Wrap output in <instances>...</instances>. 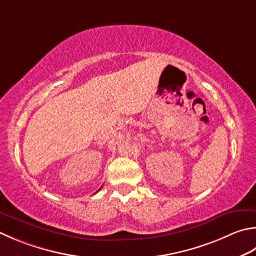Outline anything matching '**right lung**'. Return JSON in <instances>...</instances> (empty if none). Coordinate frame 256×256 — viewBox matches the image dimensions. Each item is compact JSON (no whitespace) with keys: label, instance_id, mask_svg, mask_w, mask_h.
<instances>
[{"label":"right lung","instance_id":"obj_1","mask_svg":"<svg viewBox=\"0 0 256 256\" xmlns=\"http://www.w3.org/2000/svg\"><path fill=\"white\" fill-rule=\"evenodd\" d=\"M100 190H101V188H100Z\"/></svg>","mask_w":256,"mask_h":256}]
</instances>
